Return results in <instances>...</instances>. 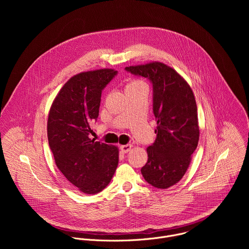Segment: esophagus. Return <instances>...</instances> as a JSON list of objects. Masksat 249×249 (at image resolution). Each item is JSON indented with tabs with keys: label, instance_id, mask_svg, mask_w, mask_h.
Masks as SVG:
<instances>
[{
	"label": "esophagus",
	"instance_id": "obj_1",
	"mask_svg": "<svg viewBox=\"0 0 249 249\" xmlns=\"http://www.w3.org/2000/svg\"><path fill=\"white\" fill-rule=\"evenodd\" d=\"M132 149V146L131 145H123V146H120V151L124 154L130 152V150Z\"/></svg>",
	"mask_w": 249,
	"mask_h": 249
}]
</instances>
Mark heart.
<instances>
[{
	"label": "heart",
	"mask_w": 249,
	"mask_h": 249,
	"mask_svg": "<svg viewBox=\"0 0 249 249\" xmlns=\"http://www.w3.org/2000/svg\"><path fill=\"white\" fill-rule=\"evenodd\" d=\"M142 85H145V84L142 82V81H140V80H134V81L129 82L126 85L125 89H131V88H135V87H138V86H142Z\"/></svg>",
	"instance_id": "heart-1"
}]
</instances>
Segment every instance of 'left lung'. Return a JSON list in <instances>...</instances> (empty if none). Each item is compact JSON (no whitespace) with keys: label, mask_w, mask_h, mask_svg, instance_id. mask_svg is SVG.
Masks as SVG:
<instances>
[{"label":"left lung","mask_w":249,"mask_h":249,"mask_svg":"<svg viewBox=\"0 0 249 249\" xmlns=\"http://www.w3.org/2000/svg\"><path fill=\"white\" fill-rule=\"evenodd\" d=\"M128 73L153 85L156 141L147 149L148 161L141 168L145 180L159 189L178 182L197 148L199 126L193 91L175 71L159 62L126 67Z\"/></svg>","instance_id":"1"}]
</instances>
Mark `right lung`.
I'll use <instances>...</instances> for the list:
<instances>
[{"mask_svg":"<svg viewBox=\"0 0 249 249\" xmlns=\"http://www.w3.org/2000/svg\"><path fill=\"white\" fill-rule=\"evenodd\" d=\"M117 71L101 69L78 74L61 89L50 108L47 136L59 170L86 194H95L110 182L118 164V149L89 138L104 88Z\"/></svg>","mask_w":249,"mask_h":249,"instance_id":"obj_1","label":"right lung"}]
</instances>
